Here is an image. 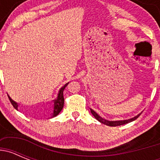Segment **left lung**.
Listing matches in <instances>:
<instances>
[{"label": "left lung", "mask_w": 160, "mask_h": 160, "mask_svg": "<svg viewBox=\"0 0 160 160\" xmlns=\"http://www.w3.org/2000/svg\"><path fill=\"white\" fill-rule=\"evenodd\" d=\"M90 111H91V114L94 115V118H95L98 121H99L100 122H102V123H103V124H105V125H107V126H110V127H117V126L124 125V124H127V123H128V122H132V121H134V120L136 119L137 118H138V116L140 115V114H138L137 116L134 117V118H129V119H126V120L109 121V120H107V119H105V118H102L100 115H98V114L97 113L94 111V110H92V109H90Z\"/></svg>", "instance_id": "obj_1"}]
</instances>
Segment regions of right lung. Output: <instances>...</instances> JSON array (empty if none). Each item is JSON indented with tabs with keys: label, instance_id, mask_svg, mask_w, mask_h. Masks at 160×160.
I'll return each instance as SVG.
<instances>
[{
	"label": "right lung",
	"instance_id": "obj_1",
	"mask_svg": "<svg viewBox=\"0 0 160 160\" xmlns=\"http://www.w3.org/2000/svg\"><path fill=\"white\" fill-rule=\"evenodd\" d=\"M68 83H66L65 86H63V87L59 90V92L58 94L57 98L53 100V113H52L51 118L57 116L58 114L61 112V111L62 110L63 107H64V97H63V91H64L65 88L66 87ZM8 98H9V100H10L11 103H12V105L13 106L14 108L16 109V110H18V103H17L15 101H13V100H12L8 95Z\"/></svg>",
	"mask_w": 160,
	"mask_h": 160
}]
</instances>
